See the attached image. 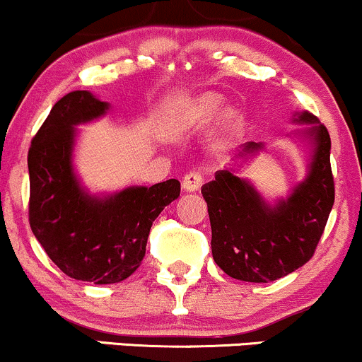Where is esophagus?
<instances>
[{"label":"esophagus","instance_id":"obj_1","mask_svg":"<svg viewBox=\"0 0 362 362\" xmlns=\"http://www.w3.org/2000/svg\"><path fill=\"white\" fill-rule=\"evenodd\" d=\"M202 185V175L199 172H189L185 173L184 180H182V187L187 192H197Z\"/></svg>","mask_w":362,"mask_h":362}]
</instances>
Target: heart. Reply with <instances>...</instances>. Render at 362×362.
Masks as SVG:
<instances>
[{"label": "heart", "mask_w": 362, "mask_h": 362, "mask_svg": "<svg viewBox=\"0 0 362 362\" xmlns=\"http://www.w3.org/2000/svg\"><path fill=\"white\" fill-rule=\"evenodd\" d=\"M221 107L223 100L219 95L201 93L177 105L168 117V126L177 134L197 131V129L209 126L218 117ZM219 126L224 134L236 132L242 127V115L235 109L223 110L222 115L219 116Z\"/></svg>", "instance_id": "obj_1"}]
</instances>
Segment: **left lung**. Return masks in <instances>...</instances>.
<instances>
[{
	"mask_svg": "<svg viewBox=\"0 0 362 362\" xmlns=\"http://www.w3.org/2000/svg\"><path fill=\"white\" fill-rule=\"evenodd\" d=\"M293 122L305 126L293 136L308 143L311 155L306 177L286 197L269 202L248 178L236 175L233 165L202 185L213 259L233 279L272 282L288 276L313 257L325 230L335 199L330 136L306 110L294 112ZM264 146L250 141L236 158L250 160Z\"/></svg>",
	"mask_w": 362,
	"mask_h": 362,
	"instance_id": "1",
	"label": "left lung"
}]
</instances>
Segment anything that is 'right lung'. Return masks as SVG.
I'll list each match as a JSON object with an SVG mask.
<instances>
[{"instance_id":"obj_1","label":"right lung","mask_w":362,"mask_h":362,"mask_svg":"<svg viewBox=\"0 0 362 362\" xmlns=\"http://www.w3.org/2000/svg\"><path fill=\"white\" fill-rule=\"evenodd\" d=\"M110 109L91 91L64 95L28 149V221L37 242L66 276L93 284L127 279L139 267L151 224L180 195L170 178L114 194H91L74 170L78 126Z\"/></svg>"}]
</instances>
